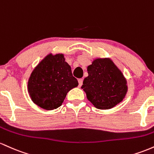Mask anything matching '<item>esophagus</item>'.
I'll return each instance as SVG.
<instances>
[{
	"label": "esophagus",
	"instance_id": "esophagus-1",
	"mask_svg": "<svg viewBox=\"0 0 154 154\" xmlns=\"http://www.w3.org/2000/svg\"><path fill=\"white\" fill-rule=\"evenodd\" d=\"M82 84H83V79H79V86H82Z\"/></svg>",
	"mask_w": 154,
	"mask_h": 154
}]
</instances>
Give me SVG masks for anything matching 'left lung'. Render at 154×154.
Listing matches in <instances>:
<instances>
[{"mask_svg":"<svg viewBox=\"0 0 154 154\" xmlns=\"http://www.w3.org/2000/svg\"><path fill=\"white\" fill-rule=\"evenodd\" d=\"M82 89L96 108L108 110L120 103L128 91L124 74L110 58H96L87 67Z\"/></svg>","mask_w":154,"mask_h":154,"instance_id":"8db88e82","label":"left lung"}]
</instances>
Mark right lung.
<instances>
[{"instance_id":"1","label":"right lung","mask_w":154,"mask_h":154,"mask_svg":"<svg viewBox=\"0 0 154 154\" xmlns=\"http://www.w3.org/2000/svg\"><path fill=\"white\" fill-rule=\"evenodd\" d=\"M78 85L64 54H49L31 72L27 91L35 105L51 110L63 104L68 91Z\"/></svg>"}]
</instances>
